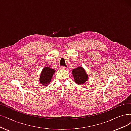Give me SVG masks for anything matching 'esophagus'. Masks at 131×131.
<instances>
[{"label":"esophagus","mask_w":131,"mask_h":131,"mask_svg":"<svg viewBox=\"0 0 131 131\" xmlns=\"http://www.w3.org/2000/svg\"><path fill=\"white\" fill-rule=\"evenodd\" d=\"M60 69L61 70H67V67H65V66H61L60 67Z\"/></svg>","instance_id":"obj_1"}]
</instances>
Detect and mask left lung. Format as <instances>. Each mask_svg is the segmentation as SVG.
Masks as SVG:
<instances>
[{
  "instance_id": "8db88e82",
  "label": "left lung",
  "mask_w": 131,
  "mask_h": 131,
  "mask_svg": "<svg viewBox=\"0 0 131 131\" xmlns=\"http://www.w3.org/2000/svg\"><path fill=\"white\" fill-rule=\"evenodd\" d=\"M72 72L76 84L81 85L85 84L86 82L88 80L89 76L87 74L85 69L83 67H77V68L73 69Z\"/></svg>"
}]
</instances>
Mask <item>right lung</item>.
I'll use <instances>...</instances> for the list:
<instances>
[{
	"label": "right lung",
	"instance_id": "obj_1",
	"mask_svg": "<svg viewBox=\"0 0 131 131\" xmlns=\"http://www.w3.org/2000/svg\"><path fill=\"white\" fill-rule=\"evenodd\" d=\"M55 72V70L52 69L49 67L46 66L43 67L39 78L40 84L44 86H47L49 85Z\"/></svg>",
	"mask_w": 131,
	"mask_h": 131
}]
</instances>
